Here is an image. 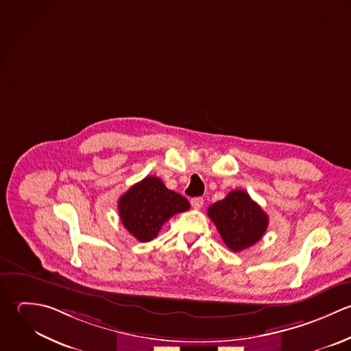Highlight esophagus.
Here are the masks:
<instances>
[{
    "instance_id": "1",
    "label": "esophagus",
    "mask_w": 351,
    "mask_h": 351,
    "mask_svg": "<svg viewBox=\"0 0 351 351\" xmlns=\"http://www.w3.org/2000/svg\"><path fill=\"white\" fill-rule=\"evenodd\" d=\"M191 205L194 209H201L204 206V198L201 197H197V198H193L191 199Z\"/></svg>"
}]
</instances>
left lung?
Wrapping results in <instances>:
<instances>
[{
	"label": "left lung",
	"mask_w": 351,
	"mask_h": 351,
	"mask_svg": "<svg viewBox=\"0 0 351 351\" xmlns=\"http://www.w3.org/2000/svg\"><path fill=\"white\" fill-rule=\"evenodd\" d=\"M223 242L232 252L256 245L268 228V215L245 190H232L208 208Z\"/></svg>",
	"instance_id": "8db88e82"
}]
</instances>
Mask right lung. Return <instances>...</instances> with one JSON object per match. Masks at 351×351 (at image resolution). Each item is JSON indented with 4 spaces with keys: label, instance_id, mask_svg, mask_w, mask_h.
Returning <instances> with one entry per match:
<instances>
[{
    "label": "right lung",
    "instance_id": "right-lung-1",
    "mask_svg": "<svg viewBox=\"0 0 351 351\" xmlns=\"http://www.w3.org/2000/svg\"><path fill=\"white\" fill-rule=\"evenodd\" d=\"M189 209L187 198L168 190L157 176H146L119 199L120 220L139 242L154 239L173 215Z\"/></svg>",
    "mask_w": 351,
    "mask_h": 351
}]
</instances>
